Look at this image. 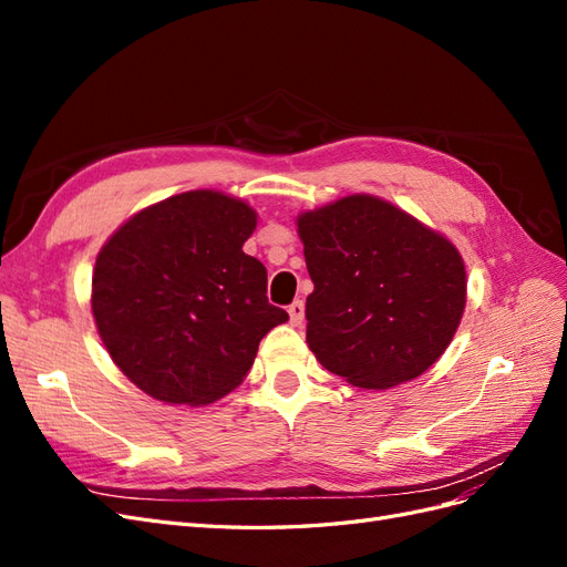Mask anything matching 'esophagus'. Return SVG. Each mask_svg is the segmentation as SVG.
I'll list each match as a JSON object with an SVG mask.
<instances>
[{
	"label": "esophagus",
	"instance_id": "1",
	"mask_svg": "<svg viewBox=\"0 0 567 567\" xmlns=\"http://www.w3.org/2000/svg\"><path fill=\"white\" fill-rule=\"evenodd\" d=\"M288 315H290V323L300 326L302 319H305V302H302V300H296L293 305L288 307Z\"/></svg>",
	"mask_w": 567,
	"mask_h": 567
}]
</instances>
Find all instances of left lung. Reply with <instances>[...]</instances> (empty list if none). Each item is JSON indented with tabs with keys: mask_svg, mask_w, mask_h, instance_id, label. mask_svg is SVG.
I'll return each mask as SVG.
<instances>
[{
	"mask_svg": "<svg viewBox=\"0 0 567 567\" xmlns=\"http://www.w3.org/2000/svg\"><path fill=\"white\" fill-rule=\"evenodd\" d=\"M315 290L307 346L350 385L388 390L431 369L466 310V265L447 236L371 194L296 219Z\"/></svg>",
	"mask_w": 567,
	"mask_h": 567,
	"instance_id": "obj_1",
	"label": "left lung"
}]
</instances>
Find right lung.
I'll return each mask as SVG.
<instances>
[{"mask_svg": "<svg viewBox=\"0 0 567 567\" xmlns=\"http://www.w3.org/2000/svg\"><path fill=\"white\" fill-rule=\"evenodd\" d=\"M257 213L196 188L148 205L101 246L92 315L115 367L165 404L205 406L248 375L260 340L288 315L267 269L244 252Z\"/></svg>", "mask_w": 567, "mask_h": 567, "instance_id": "right-lung-1", "label": "right lung"}]
</instances>
